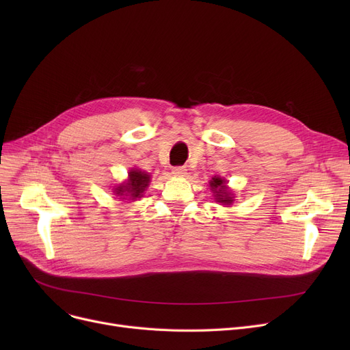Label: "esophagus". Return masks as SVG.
Returning a JSON list of instances; mask_svg holds the SVG:
<instances>
[{
  "label": "esophagus",
  "mask_w": 350,
  "mask_h": 350,
  "mask_svg": "<svg viewBox=\"0 0 350 350\" xmlns=\"http://www.w3.org/2000/svg\"><path fill=\"white\" fill-rule=\"evenodd\" d=\"M186 173H187V169L183 167V165H178V167L173 169V174L177 176V177H185Z\"/></svg>",
  "instance_id": "obj_1"
}]
</instances>
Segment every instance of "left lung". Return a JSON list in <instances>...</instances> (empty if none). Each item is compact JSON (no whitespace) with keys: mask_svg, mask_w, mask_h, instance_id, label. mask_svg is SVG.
<instances>
[{"mask_svg":"<svg viewBox=\"0 0 350 350\" xmlns=\"http://www.w3.org/2000/svg\"><path fill=\"white\" fill-rule=\"evenodd\" d=\"M210 190L214 193V200L223 206H231L234 203V194L228 190L226 178L214 176L210 180Z\"/></svg>","mask_w":350,"mask_h":350,"instance_id":"left-lung-1","label":"left lung"}]
</instances>
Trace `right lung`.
I'll use <instances>...</instances> for the list:
<instances>
[{
    "mask_svg": "<svg viewBox=\"0 0 350 350\" xmlns=\"http://www.w3.org/2000/svg\"><path fill=\"white\" fill-rule=\"evenodd\" d=\"M150 183V174L142 172L139 169H132L129 172V177L124 183L119 185L115 190L113 194L120 198V200H136L143 197L144 190L149 187Z\"/></svg>",
    "mask_w": 350,
    "mask_h": 350,
    "instance_id": "right-lung-1",
    "label": "right lung"
}]
</instances>
